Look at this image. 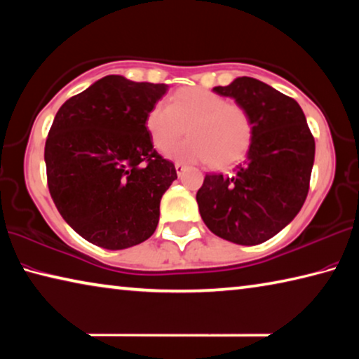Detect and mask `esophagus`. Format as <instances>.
Instances as JSON below:
<instances>
[{
    "label": "esophagus",
    "mask_w": 359,
    "mask_h": 359,
    "mask_svg": "<svg viewBox=\"0 0 359 359\" xmlns=\"http://www.w3.org/2000/svg\"><path fill=\"white\" fill-rule=\"evenodd\" d=\"M185 165H184V163H180V161H177V163H175V171H177V174L179 175H182V172H184L185 171Z\"/></svg>",
    "instance_id": "1"
}]
</instances>
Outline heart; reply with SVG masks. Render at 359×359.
I'll use <instances>...</instances> for the list:
<instances>
[{
    "mask_svg": "<svg viewBox=\"0 0 359 359\" xmlns=\"http://www.w3.org/2000/svg\"><path fill=\"white\" fill-rule=\"evenodd\" d=\"M179 161L226 165L244 154L253 137V120L244 106L201 87L180 88L145 115V130L155 149Z\"/></svg>",
    "mask_w": 359,
    "mask_h": 359,
    "instance_id": "obj_1",
    "label": "heart"
}]
</instances>
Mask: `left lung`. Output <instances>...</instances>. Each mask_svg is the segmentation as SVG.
<instances>
[{
	"instance_id": "8db88e82",
	"label": "left lung",
	"mask_w": 359,
	"mask_h": 359,
	"mask_svg": "<svg viewBox=\"0 0 359 359\" xmlns=\"http://www.w3.org/2000/svg\"><path fill=\"white\" fill-rule=\"evenodd\" d=\"M214 92L231 96L253 120L247 158L231 174H205L196 193L199 214L218 238L241 245L271 239L306 201L315 139L301 106L253 77Z\"/></svg>"
}]
</instances>
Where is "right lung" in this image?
<instances>
[{
    "mask_svg": "<svg viewBox=\"0 0 359 359\" xmlns=\"http://www.w3.org/2000/svg\"><path fill=\"white\" fill-rule=\"evenodd\" d=\"M166 90L106 76L53 118L44 150L48 191L65 222L95 245L121 250L155 233L177 172L154 149L145 115Z\"/></svg>",
    "mask_w": 359,
    "mask_h": 359,
    "instance_id": "add662e5",
    "label": "right lung"
}]
</instances>
